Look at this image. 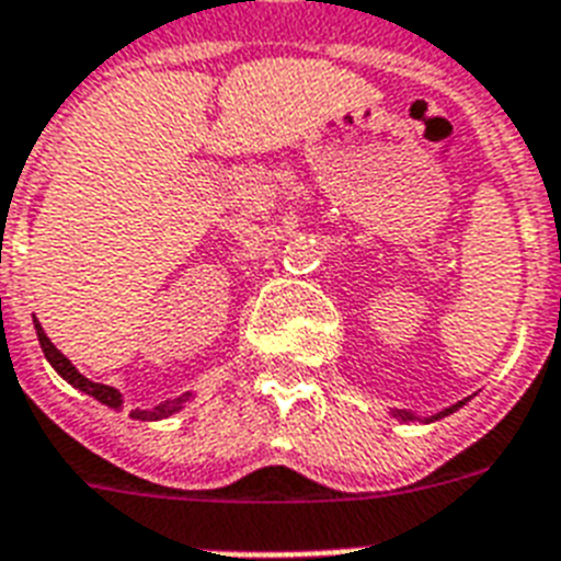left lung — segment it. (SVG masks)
<instances>
[{"instance_id":"1","label":"left lung","mask_w":561,"mask_h":561,"mask_svg":"<svg viewBox=\"0 0 561 561\" xmlns=\"http://www.w3.org/2000/svg\"><path fill=\"white\" fill-rule=\"evenodd\" d=\"M463 403H467V400H458V403H455V407L444 409V412H438V414H432V417H417V414H412V412H403V409H400V412H391V417H398V421H403V423H414V421H421V423H432V421H440V417H446V414L458 412V409H461Z\"/></svg>"}]
</instances>
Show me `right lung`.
<instances>
[{
  "instance_id": "right-lung-1",
  "label": "right lung",
  "mask_w": 561,
  "mask_h": 561,
  "mask_svg": "<svg viewBox=\"0 0 561 561\" xmlns=\"http://www.w3.org/2000/svg\"><path fill=\"white\" fill-rule=\"evenodd\" d=\"M34 328H36V340H39V345H43L45 359L51 363L54 371H57V375L62 377V380H68V383L75 386V389L85 391V394H91V398H94V400H100L103 407L117 409V412H121V409H123V394L115 389V386L94 383V380H89V377H85V375H80V371H77V368H75V363H71V359H68L66 354L59 352L57 345H54L51 340H48V336H45V331H43V325H39V320H34ZM193 398H195L193 391H186V394H181V398L163 400V403H158V407H154V409H131V417H135V421H163V417H170V414L181 412V409H184V403H190V400H193Z\"/></svg>"
}]
</instances>
